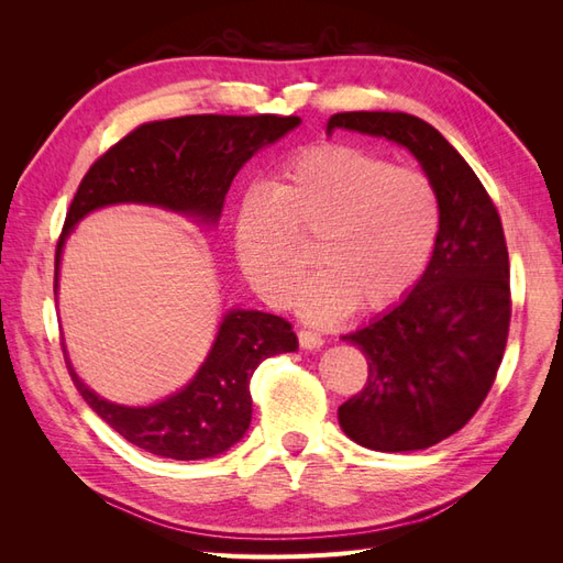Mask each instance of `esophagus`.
I'll use <instances>...</instances> for the list:
<instances>
[{
    "label": "esophagus",
    "instance_id": "34e87169",
    "mask_svg": "<svg viewBox=\"0 0 563 563\" xmlns=\"http://www.w3.org/2000/svg\"><path fill=\"white\" fill-rule=\"evenodd\" d=\"M298 343H300V347H305V350H319V347L323 345V338H321L319 333H314V331L300 329V331H298Z\"/></svg>",
    "mask_w": 563,
    "mask_h": 563
}]
</instances>
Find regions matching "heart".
I'll use <instances>...</instances> for the list:
<instances>
[{
  "label": "heart",
  "mask_w": 563,
  "mask_h": 563,
  "mask_svg": "<svg viewBox=\"0 0 563 563\" xmlns=\"http://www.w3.org/2000/svg\"><path fill=\"white\" fill-rule=\"evenodd\" d=\"M441 232L432 178L356 145L305 147L269 190H251L236 211L234 251L269 305H288L310 267L300 310L312 321L395 308L428 269Z\"/></svg>",
  "instance_id": "heart-1"
}]
</instances>
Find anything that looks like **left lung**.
I'll list each match as a JSON object with an SVG mask.
<instances>
[{
    "mask_svg": "<svg viewBox=\"0 0 563 563\" xmlns=\"http://www.w3.org/2000/svg\"><path fill=\"white\" fill-rule=\"evenodd\" d=\"M350 129L408 147L437 185L441 232L422 279L395 310L343 335L368 378L338 408L343 432L373 451L430 449L479 411L500 368L512 296L496 203L432 124L406 112H338Z\"/></svg>",
    "mask_w": 563,
    "mask_h": 563,
    "instance_id": "left-lung-1",
    "label": "left lung"
}]
</instances>
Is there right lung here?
Here are the masks:
<instances>
[{
    "instance_id": "right-lung-1",
    "label": "right lung",
    "mask_w": 563,
    "mask_h": 563,
    "mask_svg": "<svg viewBox=\"0 0 563 563\" xmlns=\"http://www.w3.org/2000/svg\"><path fill=\"white\" fill-rule=\"evenodd\" d=\"M300 124L296 114H187L135 126L100 155L67 209L56 244V279L65 234L93 209L119 201L155 203L218 220L236 172L261 147ZM56 294V286H54ZM298 338L284 317L232 310L195 380L155 406L129 408L96 397L65 366L79 395L114 432L162 457L201 460L228 451L251 424V376L267 356L294 352Z\"/></svg>"
}]
</instances>
